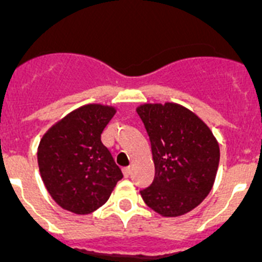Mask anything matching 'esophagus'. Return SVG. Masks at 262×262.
Returning <instances> with one entry per match:
<instances>
[{"instance_id":"esophagus-1","label":"esophagus","mask_w":262,"mask_h":262,"mask_svg":"<svg viewBox=\"0 0 262 262\" xmlns=\"http://www.w3.org/2000/svg\"><path fill=\"white\" fill-rule=\"evenodd\" d=\"M122 173H124V176H125V178H129V175L132 173L130 167H125V168H122Z\"/></svg>"}]
</instances>
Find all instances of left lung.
I'll return each instance as SVG.
<instances>
[{"label": "left lung", "mask_w": 262, "mask_h": 262, "mask_svg": "<svg viewBox=\"0 0 262 262\" xmlns=\"http://www.w3.org/2000/svg\"><path fill=\"white\" fill-rule=\"evenodd\" d=\"M151 142L155 178L141 190L148 207L179 216L199 206L210 193L219 164L213 132L195 114L176 103L137 108Z\"/></svg>", "instance_id": "left-lung-1"}]
</instances>
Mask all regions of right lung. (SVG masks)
<instances>
[{
    "label": "right lung",
    "instance_id": "obj_1",
    "mask_svg": "<svg viewBox=\"0 0 262 262\" xmlns=\"http://www.w3.org/2000/svg\"><path fill=\"white\" fill-rule=\"evenodd\" d=\"M115 114L110 105H82L40 140V175L52 199L65 210L93 213L108 201L122 179L121 169L102 143L103 130Z\"/></svg>",
    "mask_w": 262,
    "mask_h": 262
}]
</instances>
